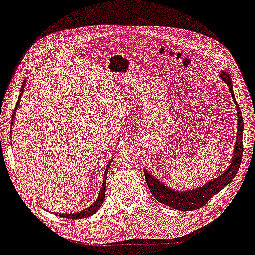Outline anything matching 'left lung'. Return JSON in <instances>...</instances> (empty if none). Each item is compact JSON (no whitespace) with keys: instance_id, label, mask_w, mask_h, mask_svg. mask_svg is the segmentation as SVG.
Listing matches in <instances>:
<instances>
[{"instance_id":"1","label":"left lung","mask_w":255,"mask_h":255,"mask_svg":"<svg viewBox=\"0 0 255 255\" xmlns=\"http://www.w3.org/2000/svg\"><path fill=\"white\" fill-rule=\"evenodd\" d=\"M220 77L225 81L231 93V97L235 102L237 110L238 117V126H237V136L236 143H235V149L231 162L228 168L223 172L218 178H214L208 182V183L200 185L199 188H195L193 190H187V191H177L175 189L168 188L167 185L162 184L160 181L151 175L149 172H145V180L150 191L159 203L165 204L167 206L176 208L180 211H195L203 207L205 204L210 200L213 196L221 191V190L233 181V178L238 172L239 166H241L243 158V130H244V121H243L242 112L239 110V105L237 104L236 98H235L233 90V81H231L230 75L226 72H221Z\"/></svg>"}]
</instances>
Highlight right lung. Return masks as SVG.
<instances>
[{
    "instance_id": "add662e5",
    "label": "right lung",
    "mask_w": 255,
    "mask_h": 255,
    "mask_svg": "<svg viewBox=\"0 0 255 255\" xmlns=\"http://www.w3.org/2000/svg\"><path fill=\"white\" fill-rule=\"evenodd\" d=\"M25 86H26V81L22 83L21 86V89H20V95H19L18 97V101H17V104H16V108L13 110V115H12V123H13V118L14 115H16V111L18 109V105L20 103V97L22 96V93H24V89H25ZM111 162H109L108 166H106V169H105V174H104V180H103V183L101 185V190L100 192H98V197L97 199L95 200V203L93 205H90L89 207H87L86 210H83L81 212H78V213H67V214H64V213H55L56 215H59L62 216V218H66V219H72V220H78V219H83V218H87V216H90L96 213L98 210H100V207L102 206V204H103L104 201V197H105V187H106V181H105V177H106V173H108L109 170V166Z\"/></svg>"
}]
</instances>
